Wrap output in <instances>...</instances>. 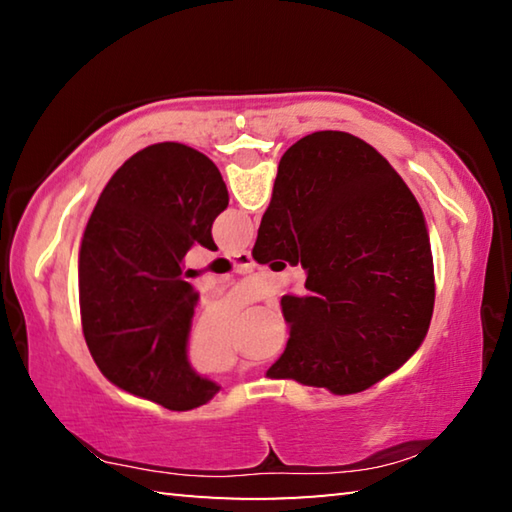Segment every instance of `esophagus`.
Segmentation results:
<instances>
[{
  "mask_svg": "<svg viewBox=\"0 0 512 512\" xmlns=\"http://www.w3.org/2000/svg\"><path fill=\"white\" fill-rule=\"evenodd\" d=\"M230 259H232V262H235L237 266H241V268L253 266V255H250L248 250H239V253H232Z\"/></svg>",
  "mask_w": 512,
  "mask_h": 512,
  "instance_id": "34e87169",
  "label": "esophagus"
}]
</instances>
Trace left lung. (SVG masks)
I'll return each instance as SVG.
<instances>
[{"mask_svg": "<svg viewBox=\"0 0 512 512\" xmlns=\"http://www.w3.org/2000/svg\"><path fill=\"white\" fill-rule=\"evenodd\" d=\"M225 207L216 164L160 142L112 173L81 239V323L94 363L110 384L169 411L221 391L187 361L198 293L180 264L192 244L216 250L212 223Z\"/></svg>", "mask_w": 512, "mask_h": 512, "instance_id": "obj_1", "label": "left lung"}]
</instances>
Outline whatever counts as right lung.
I'll use <instances>...</instances> for the list:
<instances>
[{"instance_id": "right-lung-1", "label": "right lung", "mask_w": 512, "mask_h": 512, "mask_svg": "<svg viewBox=\"0 0 512 512\" xmlns=\"http://www.w3.org/2000/svg\"><path fill=\"white\" fill-rule=\"evenodd\" d=\"M253 259L307 271L305 296L280 302L289 341L268 379L361 393L402 368L429 332L427 221L384 155L350 133H311L282 155Z\"/></svg>"}]
</instances>
